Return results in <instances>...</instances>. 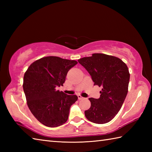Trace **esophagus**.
I'll list each match as a JSON object with an SVG mask.
<instances>
[{
	"mask_svg": "<svg viewBox=\"0 0 152 152\" xmlns=\"http://www.w3.org/2000/svg\"><path fill=\"white\" fill-rule=\"evenodd\" d=\"M78 98L79 100H81V99H83V97H82V96L81 95H78Z\"/></svg>",
	"mask_w": 152,
	"mask_h": 152,
	"instance_id": "obj_1",
	"label": "esophagus"
}]
</instances>
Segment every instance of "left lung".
<instances>
[{
	"label": "left lung",
	"instance_id": "obj_1",
	"mask_svg": "<svg viewBox=\"0 0 152 152\" xmlns=\"http://www.w3.org/2000/svg\"><path fill=\"white\" fill-rule=\"evenodd\" d=\"M78 62L88 70L94 85L102 88L99 99H89L91 107L85 111L86 117L95 124H106L118 114L127 96L128 67L118 57L104 53H93Z\"/></svg>",
	"mask_w": 152,
	"mask_h": 152
}]
</instances>
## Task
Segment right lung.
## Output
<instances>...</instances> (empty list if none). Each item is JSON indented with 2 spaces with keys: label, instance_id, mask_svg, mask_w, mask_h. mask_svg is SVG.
<instances>
[{
  "label": "right lung",
  "instance_id": "right-lung-1",
  "mask_svg": "<svg viewBox=\"0 0 152 152\" xmlns=\"http://www.w3.org/2000/svg\"><path fill=\"white\" fill-rule=\"evenodd\" d=\"M76 61L48 56L35 61L24 74L23 88L28 107L41 124L56 127L66 123L70 108L77 100L76 95L57 90L63 86L69 70Z\"/></svg>",
  "mask_w": 152,
  "mask_h": 152
}]
</instances>
